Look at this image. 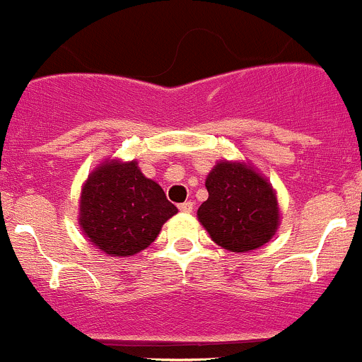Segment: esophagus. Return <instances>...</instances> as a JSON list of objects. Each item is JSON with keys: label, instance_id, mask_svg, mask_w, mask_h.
Returning a JSON list of instances; mask_svg holds the SVG:
<instances>
[{"label": "esophagus", "instance_id": "esophagus-1", "mask_svg": "<svg viewBox=\"0 0 362 362\" xmlns=\"http://www.w3.org/2000/svg\"><path fill=\"white\" fill-rule=\"evenodd\" d=\"M180 211H182V213H192V209H193V202H189V200H186V202H182V204H180Z\"/></svg>", "mask_w": 362, "mask_h": 362}]
</instances>
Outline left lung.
Segmentation results:
<instances>
[{"instance_id":"obj_1","label":"left lung","mask_w":362,"mask_h":362,"mask_svg":"<svg viewBox=\"0 0 362 362\" xmlns=\"http://www.w3.org/2000/svg\"><path fill=\"white\" fill-rule=\"evenodd\" d=\"M209 197L197 218L211 239L228 252L260 248L280 225V207L273 186L243 162H218L207 174Z\"/></svg>"}]
</instances>
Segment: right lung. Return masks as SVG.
Returning <instances> with one entry per match:
<instances>
[{"mask_svg":"<svg viewBox=\"0 0 362 362\" xmlns=\"http://www.w3.org/2000/svg\"><path fill=\"white\" fill-rule=\"evenodd\" d=\"M176 213L162 186L148 180L135 160H107L82 186L78 225L100 252L130 257L148 248Z\"/></svg>","mask_w":362,"mask_h":362,"instance_id":"add662e5","label":"right lung"}]
</instances>
